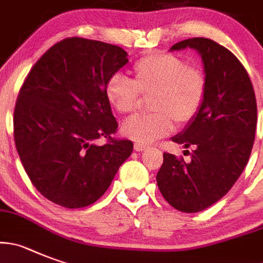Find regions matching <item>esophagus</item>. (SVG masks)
<instances>
[{"mask_svg": "<svg viewBox=\"0 0 263 263\" xmlns=\"http://www.w3.org/2000/svg\"><path fill=\"white\" fill-rule=\"evenodd\" d=\"M147 148L146 144H141V143H134V150L136 151H144Z\"/></svg>", "mask_w": 263, "mask_h": 263, "instance_id": "34e87169", "label": "esophagus"}]
</instances>
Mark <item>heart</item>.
I'll list each match as a JSON object with an SVG mask.
<instances>
[{"instance_id":"heart-1","label":"heart","mask_w":263,"mask_h":263,"mask_svg":"<svg viewBox=\"0 0 263 263\" xmlns=\"http://www.w3.org/2000/svg\"><path fill=\"white\" fill-rule=\"evenodd\" d=\"M133 79L113 74L104 86L110 107L120 115H133L142 98L150 99L153 113L125 122L122 133L137 143L147 144L168 136L179 126L196 120L207 93L206 74L189 66L182 57L167 52H154L137 60L132 66Z\"/></svg>"}]
</instances>
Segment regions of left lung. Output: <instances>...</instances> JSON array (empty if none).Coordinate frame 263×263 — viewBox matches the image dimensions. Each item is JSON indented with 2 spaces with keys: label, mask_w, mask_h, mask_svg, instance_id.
<instances>
[{
  "label": "left lung",
  "mask_w": 263,
  "mask_h": 263,
  "mask_svg": "<svg viewBox=\"0 0 263 263\" xmlns=\"http://www.w3.org/2000/svg\"><path fill=\"white\" fill-rule=\"evenodd\" d=\"M186 47L202 57L206 99L196 120L172 138L194 148L192 160L164 153L156 182L171 206L198 213L224 197L244 171L254 143L257 102L245 67L231 50L206 37L186 39L171 49Z\"/></svg>",
  "instance_id": "8db88e82"
}]
</instances>
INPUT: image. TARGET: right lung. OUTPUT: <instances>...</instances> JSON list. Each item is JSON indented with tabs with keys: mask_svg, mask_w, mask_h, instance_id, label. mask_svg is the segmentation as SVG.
<instances>
[{
	"mask_svg": "<svg viewBox=\"0 0 263 263\" xmlns=\"http://www.w3.org/2000/svg\"><path fill=\"white\" fill-rule=\"evenodd\" d=\"M117 45L66 37L50 47L22 84L14 141L33 186L53 203L81 209L107 192L133 142L115 138L119 124L105 82L127 64ZM98 139H105L98 145Z\"/></svg>",
	"mask_w": 263,
	"mask_h": 263,
	"instance_id": "obj_1",
	"label": "right lung"
}]
</instances>
